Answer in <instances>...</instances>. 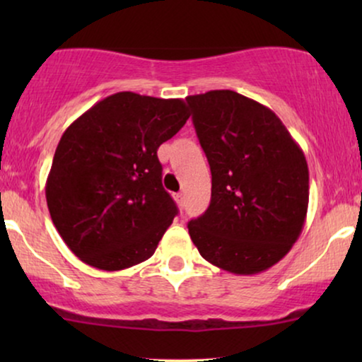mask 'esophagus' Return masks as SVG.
Returning <instances> with one entry per match:
<instances>
[{
	"label": "esophagus",
	"mask_w": 362,
	"mask_h": 362,
	"mask_svg": "<svg viewBox=\"0 0 362 362\" xmlns=\"http://www.w3.org/2000/svg\"><path fill=\"white\" fill-rule=\"evenodd\" d=\"M175 199L180 207L185 206V194H182V192H177V194H175Z\"/></svg>",
	"instance_id": "1"
}]
</instances>
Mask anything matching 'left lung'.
I'll list each match as a JSON object with an SVG mask.
<instances>
[{"label": "left lung", "mask_w": 362, "mask_h": 362, "mask_svg": "<svg viewBox=\"0 0 362 362\" xmlns=\"http://www.w3.org/2000/svg\"><path fill=\"white\" fill-rule=\"evenodd\" d=\"M211 166V204L187 229L202 259L237 275L288 254L308 211V165L270 108L234 90L186 97Z\"/></svg>", "instance_id": "obj_1"}]
</instances>
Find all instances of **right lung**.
Instances as JSON below:
<instances>
[{"instance_id": "add662e5", "label": "right lung", "mask_w": 362, "mask_h": 362, "mask_svg": "<svg viewBox=\"0 0 362 362\" xmlns=\"http://www.w3.org/2000/svg\"><path fill=\"white\" fill-rule=\"evenodd\" d=\"M187 118L181 98L118 92L64 132L46 199L62 240L87 265L115 272L155 254L177 214L156 151Z\"/></svg>"}]
</instances>
